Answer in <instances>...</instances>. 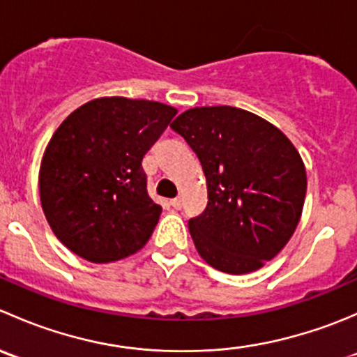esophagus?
Returning <instances> with one entry per match:
<instances>
[{
  "mask_svg": "<svg viewBox=\"0 0 357 357\" xmlns=\"http://www.w3.org/2000/svg\"><path fill=\"white\" fill-rule=\"evenodd\" d=\"M171 205L176 208V211H179V208L183 207V199L181 197H176V199L171 200Z\"/></svg>",
  "mask_w": 357,
  "mask_h": 357,
  "instance_id": "34e87169",
  "label": "esophagus"
}]
</instances>
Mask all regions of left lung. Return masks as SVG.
Masks as SVG:
<instances>
[{"mask_svg":"<svg viewBox=\"0 0 357 357\" xmlns=\"http://www.w3.org/2000/svg\"><path fill=\"white\" fill-rule=\"evenodd\" d=\"M199 157L205 211L190 219L207 264L229 275L262 268L289 243L304 207L305 167L290 139L252 112L197 107L171 124Z\"/></svg>","mask_w":357,"mask_h":357,"instance_id":"8db88e82","label":"left lung"}]
</instances>
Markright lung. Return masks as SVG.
Returning <instances> with one entry per match:
<instances>
[{
  "mask_svg": "<svg viewBox=\"0 0 357 357\" xmlns=\"http://www.w3.org/2000/svg\"><path fill=\"white\" fill-rule=\"evenodd\" d=\"M178 110L149 100L96 98L72 112L45 150L39 195L68 250L114 262L143 248L162 207L146 192L142 160Z\"/></svg>",
  "mask_w": 357,
  "mask_h": 357,
  "instance_id": "right-lung-1",
  "label": "right lung"
}]
</instances>
